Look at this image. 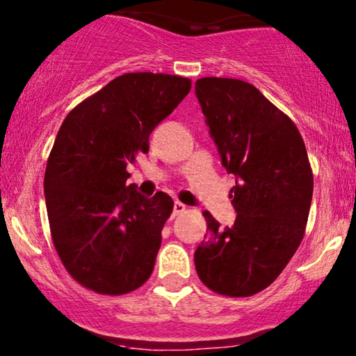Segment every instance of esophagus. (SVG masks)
<instances>
[{"label":"esophagus","instance_id":"esophagus-1","mask_svg":"<svg viewBox=\"0 0 356 356\" xmlns=\"http://www.w3.org/2000/svg\"><path fill=\"white\" fill-rule=\"evenodd\" d=\"M186 209H187V206L186 204H182V202H175L174 204V211H172V216L175 218V216H181L182 212H186Z\"/></svg>","mask_w":356,"mask_h":356}]
</instances>
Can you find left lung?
Here are the masks:
<instances>
[{
    "label": "left lung",
    "mask_w": 356,
    "mask_h": 356,
    "mask_svg": "<svg viewBox=\"0 0 356 356\" xmlns=\"http://www.w3.org/2000/svg\"><path fill=\"white\" fill-rule=\"evenodd\" d=\"M220 161L236 175L231 189L234 226L204 211L207 232L194 252L195 271L224 296L266 289L289 263L305 236L313 172L301 134L254 85L206 76L195 81Z\"/></svg>",
    "instance_id": "8db88e82"
}]
</instances>
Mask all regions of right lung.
<instances>
[{
  "label": "right lung",
  "mask_w": 356,
  "mask_h": 356,
  "mask_svg": "<svg viewBox=\"0 0 356 356\" xmlns=\"http://www.w3.org/2000/svg\"><path fill=\"white\" fill-rule=\"evenodd\" d=\"M189 92L184 76L125 73L61 124L44 170V201L56 252L85 288L125 295L152 275L174 201L127 186V165L149 152L152 130Z\"/></svg>",
  "instance_id": "right-lung-1"
}]
</instances>
